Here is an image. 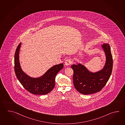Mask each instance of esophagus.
<instances>
[{"instance_id": "1", "label": "esophagus", "mask_w": 125, "mask_h": 125, "mask_svg": "<svg viewBox=\"0 0 125 125\" xmlns=\"http://www.w3.org/2000/svg\"><path fill=\"white\" fill-rule=\"evenodd\" d=\"M72 62V61L70 59H68L66 60L65 61L64 64L65 65H66V66H69L70 64H71Z\"/></svg>"}]
</instances>
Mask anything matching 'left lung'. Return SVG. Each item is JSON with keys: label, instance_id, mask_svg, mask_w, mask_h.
I'll return each mask as SVG.
<instances>
[{"label": "left lung", "instance_id": "1", "mask_svg": "<svg viewBox=\"0 0 125 125\" xmlns=\"http://www.w3.org/2000/svg\"><path fill=\"white\" fill-rule=\"evenodd\" d=\"M104 52L106 61L103 69L96 72L89 71L81 63L73 64V82L77 91L83 94H90L99 92L110 78L113 69V58L108 43L101 45Z\"/></svg>", "mask_w": 125, "mask_h": 125}]
</instances>
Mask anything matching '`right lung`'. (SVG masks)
Listing matches in <instances>:
<instances>
[{
  "mask_svg": "<svg viewBox=\"0 0 125 125\" xmlns=\"http://www.w3.org/2000/svg\"><path fill=\"white\" fill-rule=\"evenodd\" d=\"M21 43L18 45L15 54V72L19 81L28 92L36 95L48 94L55 85V77L63 68V63L55 65L48 69L42 76L34 78L29 76L21 69L19 60V52Z\"/></svg>",
  "mask_w": 125,
  "mask_h": 125,
  "instance_id": "obj_1",
  "label": "right lung"
}]
</instances>
